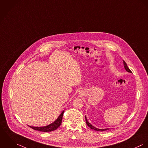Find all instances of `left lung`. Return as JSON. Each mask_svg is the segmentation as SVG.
<instances>
[{"label": "left lung", "mask_w": 148, "mask_h": 148, "mask_svg": "<svg viewBox=\"0 0 148 148\" xmlns=\"http://www.w3.org/2000/svg\"><path fill=\"white\" fill-rule=\"evenodd\" d=\"M124 67H125V70H126V71H128V72H129V73H132L131 71V70L128 68V67L127 66V64H126V62L124 61ZM85 119H86V124H87V125H88V127H90L91 129H92V130H94V131H107V130H109V128H107V129H98V128H95V127H94V126H92L88 121H87V119H86V117L85 116Z\"/></svg>", "instance_id": "8db88e82"}]
</instances>
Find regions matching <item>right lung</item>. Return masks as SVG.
I'll return each mask as SVG.
<instances>
[{
    "label": "right lung",
    "instance_id": "add662e5",
    "mask_svg": "<svg viewBox=\"0 0 148 148\" xmlns=\"http://www.w3.org/2000/svg\"><path fill=\"white\" fill-rule=\"evenodd\" d=\"M64 113V111L60 114L59 117L57 119V120L51 124L48 125V126L42 127H31L29 126L30 128H32L34 130L38 131L44 132H48L53 131L57 130L61 124L62 117Z\"/></svg>",
    "mask_w": 148,
    "mask_h": 148
}]
</instances>
